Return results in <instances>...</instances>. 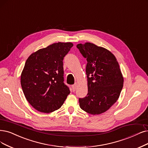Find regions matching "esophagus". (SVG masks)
Here are the masks:
<instances>
[{
	"label": "esophagus",
	"instance_id": "1",
	"mask_svg": "<svg viewBox=\"0 0 148 148\" xmlns=\"http://www.w3.org/2000/svg\"><path fill=\"white\" fill-rule=\"evenodd\" d=\"M72 88H73V91H75V88H76V84H74L72 85Z\"/></svg>",
	"mask_w": 148,
	"mask_h": 148
}]
</instances>
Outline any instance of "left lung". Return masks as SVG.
<instances>
[{
	"label": "left lung",
	"instance_id": "1",
	"mask_svg": "<svg viewBox=\"0 0 148 148\" xmlns=\"http://www.w3.org/2000/svg\"><path fill=\"white\" fill-rule=\"evenodd\" d=\"M77 48L87 60L88 94L79 99L80 107L91 114L102 113L117 101L123 87L119 64L110 51L92 43L79 44Z\"/></svg>",
	"mask_w": 148,
	"mask_h": 148
}]
</instances>
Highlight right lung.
I'll return each instance as SVG.
<instances>
[{"label": "right lung", "mask_w": 148, "mask_h": 148, "mask_svg": "<svg viewBox=\"0 0 148 148\" xmlns=\"http://www.w3.org/2000/svg\"><path fill=\"white\" fill-rule=\"evenodd\" d=\"M71 42H57L40 49L27 58L21 77L26 99L36 110L49 113L63 105L69 88L64 83L63 60Z\"/></svg>", "instance_id": "1"}]
</instances>
